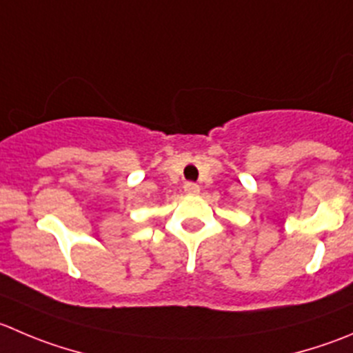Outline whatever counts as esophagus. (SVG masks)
I'll list each match as a JSON object with an SVG mask.
<instances>
[{"label": "esophagus", "mask_w": 353, "mask_h": 353, "mask_svg": "<svg viewBox=\"0 0 353 353\" xmlns=\"http://www.w3.org/2000/svg\"><path fill=\"white\" fill-rule=\"evenodd\" d=\"M183 190H185L189 196H196V194H199V185L192 182H187L185 185H183Z\"/></svg>", "instance_id": "obj_1"}]
</instances>
